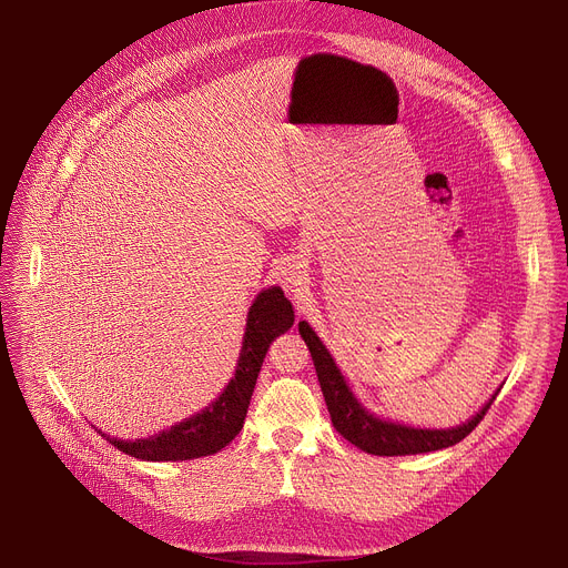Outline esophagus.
Listing matches in <instances>:
<instances>
[{
  "label": "esophagus",
  "instance_id": "esophagus-1",
  "mask_svg": "<svg viewBox=\"0 0 568 568\" xmlns=\"http://www.w3.org/2000/svg\"><path fill=\"white\" fill-rule=\"evenodd\" d=\"M283 283H285L287 287H294V285H296V276H294V274H287V276L283 278ZM298 285H301V283H298Z\"/></svg>",
  "mask_w": 568,
  "mask_h": 568
}]
</instances>
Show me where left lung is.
<instances>
[{"label": "left lung", "instance_id": "obj_1", "mask_svg": "<svg viewBox=\"0 0 568 568\" xmlns=\"http://www.w3.org/2000/svg\"><path fill=\"white\" fill-rule=\"evenodd\" d=\"M298 333L306 339V345L311 349V356L317 369V379H320L335 432L339 436H345L356 447H361L363 452H367V455H376V457L423 455V452H434V449L457 445L481 423L486 410L496 399L490 397V402L475 415L473 420L455 429H413V427L379 420L356 402V397L352 395V390L343 379V374H339V369L335 367L331 354L320 343L315 331L306 322H298Z\"/></svg>", "mask_w": 568, "mask_h": 568}]
</instances>
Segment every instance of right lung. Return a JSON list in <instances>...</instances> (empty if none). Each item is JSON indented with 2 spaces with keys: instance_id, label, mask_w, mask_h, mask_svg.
I'll list each match as a JSON object with an SVG mask.
<instances>
[{
  "instance_id": "obj_1",
  "label": "right lung",
  "mask_w": 568,
  "mask_h": 568,
  "mask_svg": "<svg viewBox=\"0 0 568 568\" xmlns=\"http://www.w3.org/2000/svg\"><path fill=\"white\" fill-rule=\"evenodd\" d=\"M292 324L294 311L283 290L270 287L260 292L248 311L244 347L235 376L212 406H207L203 413H196L194 418H189L166 432H160L153 438L116 440L109 438L100 429L98 434H102L113 447L125 452V455L145 462H186L214 455V452L229 445L244 427L264 354H267L274 337L285 333Z\"/></svg>"
}]
</instances>
